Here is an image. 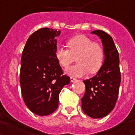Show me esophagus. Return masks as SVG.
Returning a JSON list of instances; mask_svg holds the SVG:
<instances>
[{"label":"esophagus","instance_id":"1","mask_svg":"<svg viewBox=\"0 0 135 135\" xmlns=\"http://www.w3.org/2000/svg\"><path fill=\"white\" fill-rule=\"evenodd\" d=\"M76 80H77V79L75 78H74V77H71V82L74 83V82H76Z\"/></svg>","mask_w":135,"mask_h":135}]
</instances>
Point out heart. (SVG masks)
Returning a JSON list of instances; mask_svg holds the SVG:
<instances>
[{
	"instance_id": "heart-1",
	"label": "heart",
	"mask_w": 135,
	"mask_h": 135,
	"mask_svg": "<svg viewBox=\"0 0 135 135\" xmlns=\"http://www.w3.org/2000/svg\"><path fill=\"white\" fill-rule=\"evenodd\" d=\"M68 49L58 46L55 50V58L61 67L66 69L73 63L76 57V64L66 70L72 76H84L97 73L102 66L104 50L100 43L93 42L84 35H77L66 41Z\"/></svg>"
}]
</instances>
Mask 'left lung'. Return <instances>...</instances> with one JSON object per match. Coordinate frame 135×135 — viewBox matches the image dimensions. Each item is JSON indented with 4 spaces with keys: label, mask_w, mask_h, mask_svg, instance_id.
Masks as SVG:
<instances>
[{
    "label": "left lung",
    "mask_w": 135,
    "mask_h": 135,
    "mask_svg": "<svg viewBox=\"0 0 135 135\" xmlns=\"http://www.w3.org/2000/svg\"><path fill=\"white\" fill-rule=\"evenodd\" d=\"M102 40L105 59L97 75L83 80L85 92L81 99L84 113L92 118L107 115L115 107L119 92L121 76L119 55L113 38L102 30L93 31Z\"/></svg>",
    "instance_id": "1"
}]
</instances>
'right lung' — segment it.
<instances>
[{"label": "right lung", "mask_w": 135, "mask_h": 135, "mask_svg": "<svg viewBox=\"0 0 135 135\" xmlns=\"http://www.w3.org/2000/svg\"><path fill=\"white\" fill-rule=\"evenodd\" d=\"M60 31L40 28L31 35L22 52L20 68L21 92L26 107L41 116L57 109L59 94L70 77L55 58L56 38Z\"/></svg>", "instance_id": "right-lung-1"}]
</instances>
